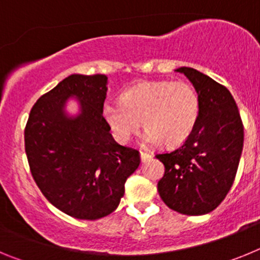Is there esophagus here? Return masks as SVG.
<instances>
[{"label": "esophagus", "mask_w": 260, "mask_h": 260, "mask_svg": "<svg viewBox=\"0 0 260 260\" xmlns=\"http://www.w3.org/2000/svg\"><path fill=\"white\" fill-rule=\"evenodd\" d=\"M150 157H151L150 153L144 152V151H141V160H142V161H146V160H148Z\"/></svg>", "instance_id": "obj_1"}]
</instances>
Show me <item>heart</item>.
<instances>
[{"instance_id":"obj_1","label":"heart","mask_w":260,"mask_h":260,"mask_svg":"<svg viewBox=\"0 0 260 260\" xmlns=\"http://www.w3.org/2000/svg\"><path fill=\"white\" fill-rule=\"evenodd\" d=\"M199 112L198 91L185 80L142 82L123 91L121 104L103 107V117L118 142L127 143L143 121L146 141L167 146H178L190 137Z\"/></svg>"}]
</instances>
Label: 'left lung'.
I'll return each instance as SVG.
<instances>
[{
  "label": "left lung",
  "instance_id": "obj_1",
  "mask_svg": "<svg viewBox=\"0 0 260 260\" xmlns=\"http://www.w3.org/2000/svg\"><path fill=\"white\" fill-rule=\"evenodd\" d=\"M198 91L197 126L178 148L157 153L164 176L157 183L162 202L183 215H206L226 197L243 147V125L226 87L191 68H180Z\"/></svg>",
  "mask_w": 260,
  "mask_h": 260
}]
</instances>
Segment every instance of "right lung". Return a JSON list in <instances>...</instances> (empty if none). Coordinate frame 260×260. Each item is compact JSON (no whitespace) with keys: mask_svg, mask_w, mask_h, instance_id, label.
Listing matches in <instances>:
<instances>
[{"mask_svg":"<svg viewBox=\"0 0 260 260\" xmlns=\"http://www.w3.org/2000/svg\"><path fill=\"white\" fill-rule=\"evenodd\" d=\"M108 78L73 74L39 99L24 128L29 171L45 198L66 215L96 220L118 207L125 182L141 162L139 151L121 146L103 117ZM78 99L81 113L64 104Z\"/></svg>","mask_w":260,"mask_h":260,"instance_id":"1","label":"right lung"}]
</instances>
